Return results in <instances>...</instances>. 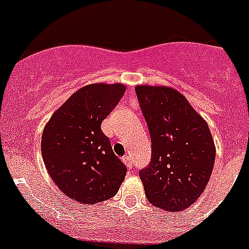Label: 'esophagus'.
<instances>
[{
    "label": "esophagus",
    "mask_w": 249,
    "mask_h": 249,
    "mask_svg": "<svg viewBox=\"0 0 249 249\" xmlns=\"http://www.w3.org/2000/svg\"><path fill=\"white\" fill-rule=\"evenodd\" d=\"M123 162H124V164L127 167V168H131V167L134 166V162H132L131 157L130 156L123 157Z\"/></svg>",
    "instance_id": "obj_1"
}]
</instances>
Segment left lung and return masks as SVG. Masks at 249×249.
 I'll return each mask as SVG.
<instances>
[{
	"label": "left lung",
	"instance_id": "obj_1",
	"mask_svg": "<svg viewBox=\"0 0 249 249\" xmlns=\"http://www.w3.org/2000/svg\"><path fill=\"white\" fill-rule=\"evenodd\" d=\"M151 136V163L140 171L147 200L167 211L189 208L205 190L215 163L210 129L179 90L138 85Z\"/></svg>",
	"mask_w": 249,
	"mask_h": 249
}]
</instances>
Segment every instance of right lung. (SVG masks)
Returning <instances> with one entry per match:
<instances>
[{"label": "right lung", "instance_id": "obj_1", "mask_svg": "<svg viewBox=\"0 0 249 249\" xmlns=\"http://www.w3.org/2000/svg\"><path fill=\"white\" fill-rule=\"evenodd\" d=\"M125 89L123 83L83 86L44 127L41 155L49 176L66 196L83 205L108 200L124 182L126 167L101 125Z\"/></svg>", "mask_w": 249, "mask_h": 249}]
</instances>
